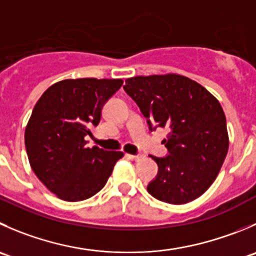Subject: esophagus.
Returning <instances> with one entry per match:
<instances>
[{
	"label": "esophagus",
	"instance_id": "1",
	"mask_svg": "<svg viewBox=\"0 0 256 256\" xmlns=\"http://www.w3.org/2000/svg\"><path fill=\"white\" fill-rule=\"evenodd\" d=\"M128 158H131V160H134V161H138V160H141V158H144L142 155H131V154H128Z\"/></svg>",
	"mask_w": 256,
	"mask_h": 256
}]
</instances>
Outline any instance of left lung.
Listing matches in <instances>:
<instances>
[{"label": "left lung", "mask_w": 256, "mask_h": 256, "mask_svg": "<svg viewBox=\"0 0 256 256\" xmlns=\"http://www.w3.org/2000/svg\"><path fill=\"white\" fill-rule=\"evenodd\" d=\"M148 118V128H166L168 155L151 156L158 166L148 194L180 205L202 196L212 186L229 148L226 118L219 101L185 76H135L124 86Z\"/></svg>", "instance_id": "obj_1"}]
</instances>
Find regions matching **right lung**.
Listing matches in <instances>:
<instances>
[{
  "mask_svg": "<svg viewBox=\"0 0 256 256\" xmlns=\"http://www.w3.org/2000/svg\"><path fill=\"white\" fill-rule=\"evenodd\" d=\"M121 78H68L50 86L34 105L24 131L30 165L42 184L65 202L98 194L121 151L88 148L85 136L98 126L106 101Z\"/></svg>",
  "mask_w": 256,
  "mask_h": 256,
  "instance_id": "add662e5",
  "label": "right lung"
}]
</instances>
